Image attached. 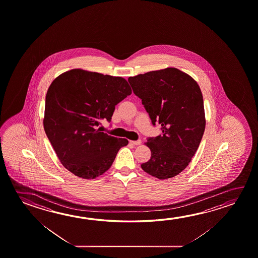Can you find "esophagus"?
Here are the masks:
<instances>
[{"mask_svg":"<svg viewBox=\"0 0 258 258\" xmlns=\"http://www.w3.org/2000/svg\"><path fill=\"white\" fill-rule=\"evenodd\" d=\"M131 143L132 144V145H135V146H139V145H140L141 144V140H136V141H131Z\"/></svg>","mask_w":258,"mask_h":258,"instance_id":"1","label":"esophagus"}]
</instances>
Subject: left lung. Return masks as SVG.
I'll return each instance as SVG.
<instances>
[{"label": "left lung", "mask_w": 258, "mask_h": 258, "mask_svg": "<svg viewBox=\"0 0 258 258\" xmlns=\"http://www.w3.org/2000/svg\"><path fill=\"white\" fill-rule=\"evenodd\" d=\"M127 81L153 125L160 124L162 131L146 143L151 157L141 168L161 180L173 177L189 165L203 139L206 121L202 91L195 79L177 68L138 75Z\"/></svg>", "instance_id": "left-lung-1"}]
</instances>
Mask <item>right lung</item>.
<instances>
[{"mask_svg": "<svg viewBox=\"0 0 258 258\" xmlns=\"http://www.w3.org/2000/svg\"><path fill=\"white\" fill-rule=\"evenodd\" d=\"M131 89L122 77L72 69L52 82L46 95L44 130L61 164L84 179L110 168L118 150L128 144L102 132L115 106Z\"/></svg>", "mask_w": 258, "mask_h": 258, "instance_id": "1", "label": "right lung"}]
</instances>
